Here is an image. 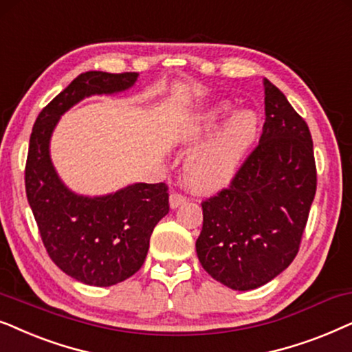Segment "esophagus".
Here are the masks:
<instances>
[{
    "mask_svg": "<svg viewBox=\"0 0 352 352\" xmlns=\"http://www.w3.org/2000/svg\"><path fill=\"white\" fill-rule=\"evenodd\" d=\"M186 203V198L180 193H172L170 198H168V204H170V209H177L179 206Z\"/></svg>",
    "mask_w": 352,
    "mask_h": 352,
    "instance_id": "esophagus-1",
    "label": "esophagus"
}]
</instances>
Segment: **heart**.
Listing matches in <instances>:
<instances>
[{
  "instance_id": "obj_1",
  "label": "heart",
  "mask_w": 352,
  "mask_h": 352,
  "mask_svg": "<svg viewBox=\"0 0 352 352\" xmlns=\"http://www.w3.org/2000/svg\"><path fill=\"white\" fill-rule=\"evenodd\" d=\"M233 104L223 100L201 111L180 125L175 140L182 144H195L209 135ZM259 135V117L254 111L241 109L230 116L225 124L190 154L185 164V179L190 186L201 193H214L227 186L240 170L248 151Z\"/></svg>"
}]
</instances>
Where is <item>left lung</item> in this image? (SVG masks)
Listing matches in <instances>:
<instances>
[{
  "mask_svg": "<svg viewBox=\"0 0 352 352\" xmlns=\"http://www.w3.org/2000/svg\"><path fill=\"white\" fill-rule=\"evenodd\" d=\"M264 93L259 144L230 186L203 201L196 240L203 269L238 292L269 283L292 264L317 188L307 124L267 78Z\"/></svg>",
  "mask_w": 352,
  "mask_h": 352,
  "instance_id": "1",
  "label": "left lung"
}]
</instances>
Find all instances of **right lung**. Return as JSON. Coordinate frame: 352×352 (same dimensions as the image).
Here are the masks:
<instances>
[{"label":"right lung","mask_w":352,"mask_h":352,"mask_svg":"<svg viewBox=\"0 0 352 352\" xmlns=\"http://www.w3.org/2000/svg\"><path fill=\"white\" fill-rule=\"evenodd\" d=\"M137 78V72L80 74L40 112L30 135L25 191L41 240L64 274L91 287H111L140 270L154 227L168 212L167 186L133 184L93 198L74 193L51 162V135L83 98L125 91Z\"/></svg>","instance_id":"1"}]
</instances>
